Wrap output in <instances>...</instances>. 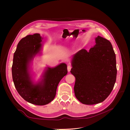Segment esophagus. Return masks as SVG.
I'll return each instance as SVG.
<instances>
[{
  "label": "esophagus",
  "instance_id": "34e87169",
  "mask_svg": "<svg viewBox=\"0 0 130 130\" xmlns=\"http://www.w3.org/2000/svg\"><path fill=\"white\" fill-rule=\"evenodd\" d=\"M72 68V67L71 66H70V65H68V67H67V70H68V71L69 72H70V70H71Z\"/></svg>",
  "mask_w": 130,
  "mask_h": 130
}]
</instances>
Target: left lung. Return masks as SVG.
Masks as SVG:
<instances>
[{"label":"left lung","instance_id":"8db88e82","mask_svg":"<svg viewBox=\"0 0 130 130\" xmlns=\"http://www.w3.org/2000/svg\"><path fill=\"white\" fill-rule=\"evenodd\" d=\"M95 43L89 52L84 49L78 51L72 60L70 73L75 77V95L85 105L104 101L116 81V54L111 42L98 36Z\"/></svg>","mask_w":130,"mask_h":130}]
</instances>
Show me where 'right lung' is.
Masks as SVG:
<instances>
[{
  "instance_id": "obj_1",
  "label": "right lung",
  "mask_w": 130,
  "mask_h": 130,
  "mask_svg": "<svg viewBox=\"0 0 130 130\" xmlns=\"http://www.w3.org/2000/svg\"><path fill=\"white\" fill-rule=\"evenodd\" d=\"M42 38L39 34L27 35L19 42L14 53L12 75L15 89L23 99L36 105H45L56 95L59 82L67 74V66L62 63L54 68L47 67L42 80L35 84L31 78V61L40 53Z\"/></svg>"
}]
</instances>
